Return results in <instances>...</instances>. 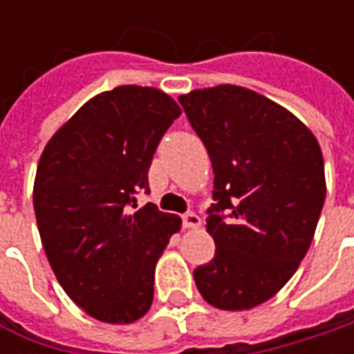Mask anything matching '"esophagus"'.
Listing matches in <instances>:
<instances>
[{
	"mask_svg": "<svg viewBox=\"0 0 354 354\" xmlns=\"http://www.w3.org/2000/svg\"><path fill=\"white\" fill-rule=\"evenodd\" d=\"M183 226L185 228H198L201 226V216L195 212H187L183 214Z\"/></svg>",
	"mask_w": 354,
	"mask_h": 354,
	"instance_id": "esophagus-1",
	"label": "esophagus"
}]
</instances>
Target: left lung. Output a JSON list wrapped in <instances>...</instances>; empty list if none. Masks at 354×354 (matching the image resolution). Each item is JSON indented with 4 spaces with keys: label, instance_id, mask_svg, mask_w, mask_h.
Returning <instances> with one entry per match:
<instances>
[{
    "label": "left lung",
    "instance_id": "left-lung-1",
    "mask_svg": "<svg viewBox=\"0 0 354 354\" xmlns=\"http://www.w3.org/2000/svg\"><path fill=\"white\" fill-rule=\"evenodd\" d=\"M179 102L214 173L207 232L216 250L193 272L195 283L216 309H252L309 250L327 191L319 142L290 110L244 86L191 90Z\"/></svg>",
    "mask_w": 354,
    "mask_h": 354
}]
</instances>
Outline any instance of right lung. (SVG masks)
I'll list each match as a JSON object with an SVG mask.
<instances>
[{"label": "right lung", "instance_id": "obj_1", "mask_svg": "<svg viewBox=\"0 0 354 354\" xmlns=\"http://www.w3.org/2000/svg\"><path fill=\"white\" fill-rule=\"evenodd\" d=\"M179 104L151 86L90 98L41 153L33 207L41 242L66 295L94 319L126 325L153 301L156 264L181 230L153 203L131 212Z\"/></svg>", "mask_w": 354, "mask_h": 354}]
</instances>
